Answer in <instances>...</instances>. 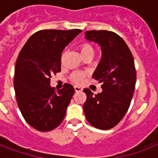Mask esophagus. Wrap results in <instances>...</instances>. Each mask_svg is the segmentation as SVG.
Masks as SVG:
<instances>
[{
    "label": "esophagus",
    "instance_id": "esophagus-1",
    "mask_svg": "<svg viewBox=\"0 0 158 158\" xmlns=\"http://www.w3.org/2000/svg\"><path fill=\"white\" fill-rule=\"evenodd\" d=\"M74 90H75V92H81L83 89L79 86H74Z\"/></svg>",
    "mask_w": 158,
    "mask_h": 158
}]
</instances>
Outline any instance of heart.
<instances>
[{
    "mask_svg": "<svg viewBox=\"0 0 158 158\" xmlns=\"http://www.w3.org/2000/svg\"><path fill=\"white\" fill-rule=\"evenodd\" d=\"M79 53H80V56H81L82 58L86 56H94V47L89 44L88 43H84L80 44L79 47ZM63 56L64 55L62 56L61 59H63ZM72 80L77 84H79L83 81V79H84V74H81V73H79V72H75L71 75Z\"/></svg>",
    "mask_w": 158,
    "mask_h": 158,
    "instance_id": "1",
    "label": "heart"
}]
</instances>
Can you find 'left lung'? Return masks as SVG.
<instances>
[{
  "mask_svg": "<svg viewBox=\"0 0 158 158\" xmlns=\"http://www.w3.org/2000/svg\"><path fill=\"white\" fill-rule=\"evenodd\" d=\"M85 38L101 48V60L93 78L102 84V92L94 95L90 89H84V114L93 126L109 130L122 120L130 107L136 82L135 60L125 41L113 32L86 31Z\"/></svg>",
  "mask_w": 158,
  "mask_h": 158,
  "instance_id": "8db88e82",
  "label": "left lung"
}]
</instances>
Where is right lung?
I'll return each instance as SVG.
<instances>
[{"mask_svg":"<svg viewBox=\"0 0 158 158\" xmlns=\"http://www.w3.org/2000/svg\"><path fill=\"white\" fill-rule=\"evenodd\" d=\"M81 32L38 31L28 38L17 58L14 78L17 103L26 122L38 131L54 130L64 120L74 87L64 84L56 93L50 79L60 71L64 48Z\"/></svg>","mask_w":158,"mask_h":158,"instance_id":"right-lung-1","label":"right lung"}]
</instances>
